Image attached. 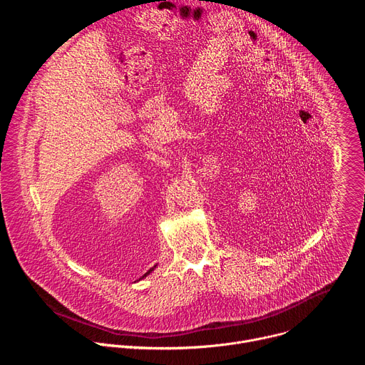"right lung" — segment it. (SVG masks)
Segmentation results:
<instances>
[{
  "instance_id": "right-lung-1",
  "label": "right lung",
  "mask_w": 365,
  "mask_h": 365,
  "mask_svg": "<svg viewBox=\"0 0 365 365\" xmlns=\"http://www.w3.org/2000/svg\"><path fill=\"white\" fill-rule=\"evenodd\" d=\"M154 267H155V266H154ZM154 267H153V269H150V270H148V272H147V273H145V274H144V276H143V277H141V279H144V277H145V276H148V274H150V273H151V272H153V270H154Z\"/></svg>"
}]
</instances>
